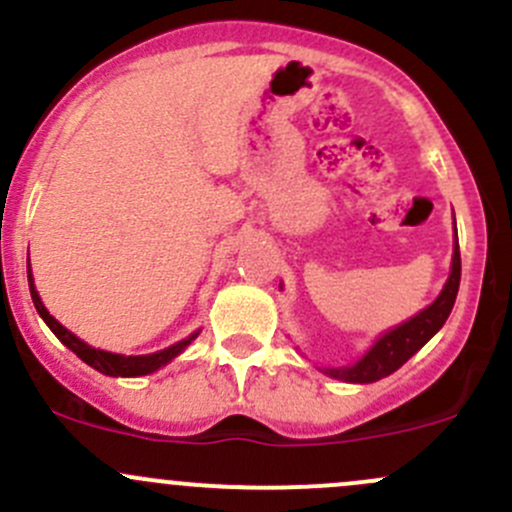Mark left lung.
<instances>
[{"instance_id":"1","label":"left lung","mask_w":512,"mask_h":512,"mask_svg":"<svg viewBox=\"0 0 512 512\" xmlns=\"http://www.w3.org/2000/svg\"><path fill=\"white\" fill-rule=\"evenodd\" d=\"M458 283H461V251H458V239H453V258H451V273L446 281L444 291L439 298L409 318L407 323L397 325L394 330L384 333L377 342L350 367H325L328 377L342 379V382L355 384H370L377 379L387 377V374L397 372L414 352H419L426 342L431 340L446 323L451 315L453 303H456Z\"/></svg>"}]
</instances>
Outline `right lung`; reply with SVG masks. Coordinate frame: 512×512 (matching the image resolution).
<instances>
[{"label": "right lung", "instance_id": "right-lung-1", "mask_svg": "<svg viewBox=\"0 0 512 512\" xmlns=\"http://www.w3.org/2000/svg\"><path fill=\"white\" fill-rule=\"evenodd\" d=\"M29 291H31V300H34L36 310H39V315L44 318V323L49 325L51 333H54L63 345L68 347L71 352H76L78 357H81L86 365H91L93 370L108 374V377H142V374H150L155 370H160V367H165L167 362H172L179 352L184 350V347L189 345V342L194 340V337L199 335L192 333L187 337V340H179L175 342L172 347H167V350H160V352H152V355H138V357H125V355H115V352H105V350H96V347H91L88 342L78 340L76 335L68 333L66 328L59 323V320L54 318V315L49 313V310L44 308V303H41L39 293H36V286H34V276H31V266H29Z\"/></svg>", "mask_w": 512, "mask_h": 512}]
</instances>
